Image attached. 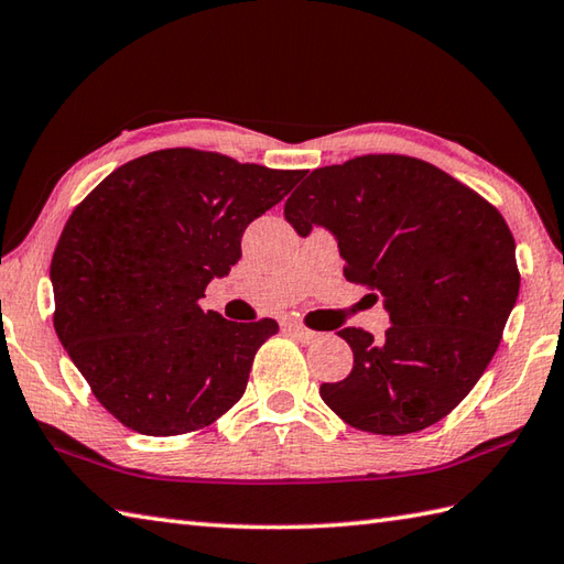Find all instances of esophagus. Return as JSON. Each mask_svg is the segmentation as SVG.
I'll use <instances>...</instances> for the list:
<instances>
[{
  "label": "esophagus",
  "instance_id": "esophagus-1",
  "mask_svg": "<svg viewBox=\"0 0 564 564\" xmlns=\"http://www.w3.org/2000/svg\"><path fill=\"white\" fill-rule=\"evenodd\" d=\"M285 329H289L295 339H301L303 344H313V341H317L319 339V334L317 332H313V329H307V327H303V325H295V322H285Z\"/></svg>",
  "mask_w": 564,
  "mask_h": 564
}]
</instances>
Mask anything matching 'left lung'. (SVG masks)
Segmentation results:
<instances>
[{
    "instance_id": "obj_1",
    "label": "left lung",
    "mask_w": 564,
    "mask_h": 564,
    "mask_svg": "<svg viewBox=\"0 0 564 564\" xmlns=\"http://www.w3.org/2000/svg\"><path fill=\"white\" fill-rule=\"evenodd\" d=\"M307 237L325 227L346 281L382 301V339L344 327L351 373L322 382L346 424L402 436L446 416L492 361L519 297L517 245L501 213L438 166L404 154H366L319 166L285 200Z\"/></svg>"
}]
</instances>
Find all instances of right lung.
<instances>
[{
  "instance_id": "right-lung-1",
  "label": "right lung",
  "mask_w": 564,
  "mask_h": 564,
  "mask_svg": "<svg viewBox=\"0 0 564 564\" xmlns=\"http://www.w3.org/2000/svg\"><path fill=\"white\" fill-rule=\"evenodd\" d=\"M305 172L188 148L118 166L69 215L51 263L55 332L106 410L145 436L213 424L242 398L273 319L203 313L251 220Z\"/></svg>"
}]
</instances>
